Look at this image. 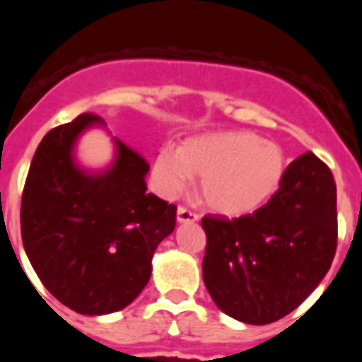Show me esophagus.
Listing matches in <instances>:
<instances>
[{
    "label": "esophagus",
    "instance_id": "1",
    "mask_svg": "<svg viewBox=\"0 0 362 362\" xmlns=\"http://www.w3.org/2000/svg\"><path fill=\"white\" fill-rule=\"evenodd\" d=\"M199 219L196 212L185 209V206H179L177 209V223H196Z\"/></svg>",
    "mask_w": 362,
    "mask_h": 362
}]
</instances>
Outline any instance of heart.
Returning a JSON list of instances; mask_svg holds the SVG:
<instances>
[{
  "instance_id": "obj_1",
  "label": "heart",
  "mask_w": 362,
  "mask_h": 362,
  "mask_svg": "<svg viewBox=\"0 0 362 362\" xmlns=\"http://www.w3.org/2000/svg\"><path fill=\"white\" fill-rule=\"evenodd\" d=\"M284 172L279 146L252 132H214L190 137L177 152L161 150L153 161L159 192L175 196L190 175H199L204 204L223 216H245L277 190Z\"/></svg>"
}]
</instances>
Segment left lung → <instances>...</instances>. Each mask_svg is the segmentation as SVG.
I'll return each mask as SVG.
<instances>
[{"label": "left lung", "mask_w": 362, "mask_h": 362, "mask_svg": "<svg viewBox=\"0 0 362 362\" xmlns=\"http://www.w3.org/2000/svg\"><path fill=\"white\" fill-rule=\"evenodd\" d=\"M203 279L221 312L246 325L288 315L317 288L337 248V188L312 152L290 163L254 214L204 216Z\"/></svg>", "instance_id": "obj_1"}]
</instances>
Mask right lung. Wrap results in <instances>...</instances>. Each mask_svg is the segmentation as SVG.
Listing matches in <instances>:
<instances>
[{
    "label": "right lung",
    "instance_id": "1",
    "mask_svg": "<svg viewBox=\"0 0 362 362\" xmlns=\"http://www.w3.org/2000/svg\"><path fill=\"white\" fill-rule=\"evenodd\" d=\"M92 127L81 114L41 139L21 197V238L37 277L59 303L83 315L129 306L152 274L159 243L175 228V206L146 192L150 166L114 137L105 170L76 161V143Z\"/></svg>",
    "mask_w": 362,
    "mask_h": 362
}]
</instances>
